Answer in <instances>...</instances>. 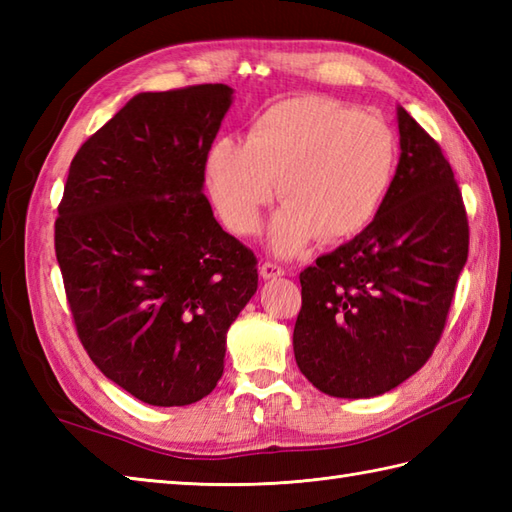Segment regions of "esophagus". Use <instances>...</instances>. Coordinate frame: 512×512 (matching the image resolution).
<instances>
[{"label": "esophagus", "mask_w": 512, "mask_h": 512, "mask_svg": "<svg viewBox=\"0 0 512 512\" xmlns=\"http://www.w3.org/2000/svg\"><path fill=\"white\" fill-rule=\"evenodd\" d=\"M259 273H262L264 279H275V277L286 275V270H284V266H279L275 262H264L262 268H259Z\"/></svg>", "instance_id": "34e87169"}]
</instances>
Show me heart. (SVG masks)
<instances>
[{
  "label": "heart",
  "instance_id": "b5f03b06",
  "mask_svg": "<svg viewBox=\"0 0 512 512\" xmlns=\"http://www.w3.org/2000/svg\"><path fill=\"white\" fill-rule=\"evenodd\" d=\"M396 171V140L385 121L332 99L275 103L255 118L248 140L222 136L211 149L209 189L239 235L262 226L277 195L286 204L270 228L281 255L312 239H343L374 220Z\"/></svg>",
  "mask_w": 512,
  "mask_h": 512
}]
</instances>
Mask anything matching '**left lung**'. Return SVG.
Instances as JSON below:
<instances>
[{"label": "left lung", "instance_id": "left-lung-1", "mask_svg": "<svg viewBox=\"0 0 512 512\" xmlns=\"http://www.w3.org/2000/svg\"><path fill=\"white\" fill-rule=\"evenodd\" d=\"M398 129V169L372 224L299 275L297 365L336 398L380 396L429 361L469 257L449 160L402 107Z\"/></svg>", "mask_w": 512, "mask_h": 512}]
</instances>
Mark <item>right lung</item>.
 Wrapping results in <instances>:
<instances>
[{
    "mask_svg": "<svg viewBox=\"0 0 512 512\" xmlns=\"http://www.w3.org/2000/svg\"><path fill=\"white\" fill-rule=\"evenodd\" d=\"M233 90L134 96L70 162L54 253L83 350L134 398L182 407L224 372L226 332L257 290V257L202 193Z\"/></svg>",
    "mask_w": 512,
    "mask_h": 512,
    "instance_id": "right-lung-1",
    "label": "right lung"
}]
</instances>
